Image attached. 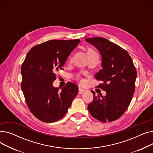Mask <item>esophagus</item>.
Segmentation results:
<instances>
[{"mask_svg": "<svg viewBox=\"0 0 153 153\" xmlns=\"http://www.w3.org/2000/svg\"><path fill=\"white\" fill-rule=\"evenodd\" d=\"M84 91H85V90H84V89H81V87H79V94H82Z\"/></svg>", "mask_w": 153, "mask_h": 153, "instance_id": "esophagus-1", "label": "esophagus"}]
</instances>
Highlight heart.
I'll return each mask as SVG.
<instances>
[{
  "label": "heart",
  "instance_id": "1",
  "mask_svg": "<svg viewBox=\"0 0 153 153\" xmlns=\"http://www.w3.org/2000/svg\"><path fill=\"white\" fill-rule=\"evenodd\" d=\"M94 53H95V52L92 49H91V48H87V55H90V54H94ZM77 79H79V77H77ZM81 83L84 82L83 80H81Z\"/></svg>",
  "mask_w": 153,
  "mask_h": 153
}]
</instances>
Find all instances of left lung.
Here are the masks:
<instances>
[{
	"mask_svg": "<svg viewBox=\"0 0 153 153\" xmlns=\"http://www.w3.org/2000/svg\"><path fill=\"white\" fill-rule=\"evenodd\" d=\"M102 56V67L95 77L103 83L97 87L105 96L95 95L88 105L91 115L102 122H113L121 117L131 101L137 72L131 56L118 45L102 37L86 38Z\"/></svg>",
	"mask_w": 153,
	"mask_h": 153,
	"instance_id": "1",
	"label": "left lung"
}]
</instances>
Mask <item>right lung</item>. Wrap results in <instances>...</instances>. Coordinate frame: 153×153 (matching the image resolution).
<instances>
[{
	"label": "right lung",
	"instance_id": "obj_1",
	"mask_svg": "<svg viewBox=\"0 0 153 153\" xmlns=\"http://www.w3.org/2000/svg\"><path fill=\"white\" fill-rule=\"evenodd\" d=\"M80 39L50 40L33 46L21 68L22 90L27 105L35 117L46 123L62 118L78 93L76 85L68 82L60 88L53 83L56 72L62 70L70 53Z\"/></svg>",
	"mask_w": 153,
	"mask_h": 153
}]
</instances>
